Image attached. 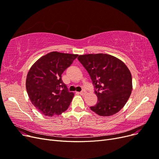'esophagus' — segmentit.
Listing matches in <instances>:
<instances>
[{
	"instance_id": "obj_1",
	"label": "esophagus",
	"mask_w": 159,
	"mask_h": 159,
	"mask_svg": "<svg viewBox=\"0 0 159 159\" xmlns=\"http://www.w3.org/2000/svg\"><path fill=\"white\" fill-rule=\"evenodd\" d=\"M80 95H84L86 93V91H85V90H83V91H80Z\"/></svg>"
}]
</instances>
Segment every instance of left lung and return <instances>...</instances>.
Masks as SVG:
<instances>
[{"instance_id":"left-lung-1","label":"left lung","mask_w":159,"mask_h":159,"mask_svg":"<svg viewBox=\"0 0 159 159\" xmlns=\"http://www.w3.org/2000/svg\"><path fill=\"white\" fill-rule=\"evenodd\" d=\"M78 59L89 73L98 97L91 111L104 117L119 112L132 91V76L126 65L105 54L81 55Z\"/></svg>"}]
</instances>
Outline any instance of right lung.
Segmentation results:
<instances>
[{"label":"right lung","mask_w":159,"mask_h":159,"mask_svg":"<svg viewBox=\"0 0 159 159\" xmlns=\"http://www.w3.org/2000/svg\"><path fill=\"white\" fill-rule=\"evenodd\" d=\"M78 54L57 52L36 61L27 75L26 88L32 103L46 116L58 115L68 109L74 98L61 79Z\"/></svg>","instance_id":"right-lung-1"}]
</instances>
